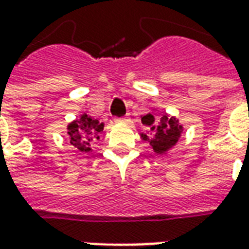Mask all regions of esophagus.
Returning a JSON list of instances; mask_svg holds the SVG:
<instances>
[{"mask_svg":"<svg viewBox=\"0 0 249 249\" xmlns=\"http://www.w3.org/2000/svg\"><path fill=\"white\" fill-rule=\"evenodd\" d=\"M114 121L119 123V124H121V123H128V121H129V117H126V116H125V117H119V119H116Z\"/></svg>","mask_w":249,"mask_h":249,"instance_id":"esophagus-1","label":"esophagus"}]
</instances>
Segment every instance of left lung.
<instances>
[{
  "instance_id": "1",
  "label": "left lung",
  "mask_w": 249,
  "mask_h": 249,
  "mask_svg": "<svg viewBox=\"0 0 249 249\" xmlns=\"http://www.w3.org/2000/svg\"><path fill=\"white\" fill-rule=\"evenodd\" d=\"M141 121L148 128L146 133H140L141 140L148 141L156 155H164L176 145L183 130L180 121L167 113L156 120L155 114L151 112L141 116Z\"/></svg>"
}]
</instances>
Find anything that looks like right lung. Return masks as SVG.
Returning <instances> with one entry per match:
<instances>
[{"label":"right lung","mask_w":249,"mask_h":249,"mask_svg":"<svg viewBox=\"0 0 249 249\" xmlns=\"http://www.w3.org/2000/svg\"><path fill=\"white\" fill-rule=\"evenodd\" d=\"M68 136L71 137V144L81 153L92 152V142L100 140V135L104 130V123L93 119L87 113H82L80 119L68 124Z\"/></svg>","instance_id":"obj_1"}]
</instances>
